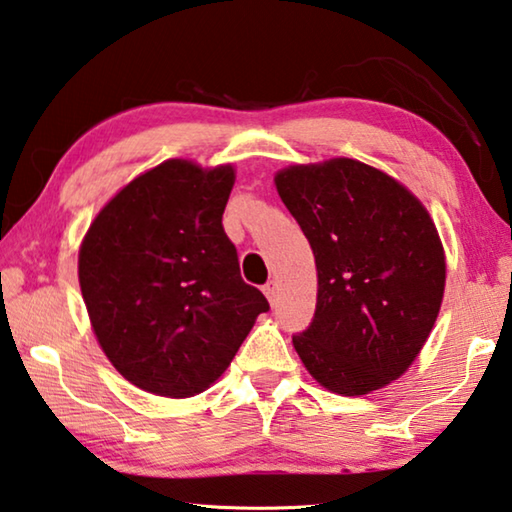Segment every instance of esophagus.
Wrapping results in <instances>:
<instances>
[{
    "label": "esophagus",
    "instance_id": "obj_1",
    "mask_svg": "<svg viewBox=\"0 0 512 512\" xmlns=\"http://www.w3.org/2000/svg\"><path fill=\"white\" fill-rule=\"evenodd\" d=\"M263 292H265V296H267V301L274 305L276 298H278V283H276V281H269V283L263 287Z\"/></svg>",
    "mask_w": 512,
    "mask_h": 512
}]
</instances>
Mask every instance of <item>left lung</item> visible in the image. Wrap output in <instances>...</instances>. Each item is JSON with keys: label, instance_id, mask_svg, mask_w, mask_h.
Here are the masks:
<instances>
[{"label": "left lung", "instance_id": "8db88e82", "mask_svg": "<svg viewBox=\"0 0 512 512\" xmlns=\"http://www.w3.org/2000/svg\"><path fill=\"white\" fill-rule=\"evenodd\" d=\"M316 263V312L292 339L325 390L361 397L406 372L435 327L446 252L412 191L354 158L276 171Z\"/></svg>", "mask_w": 512, "mask_h": 512}]
</instances>
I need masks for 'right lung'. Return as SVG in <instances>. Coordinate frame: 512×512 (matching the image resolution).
Wrapping results in <instances>:
<instances>
[{
	"label": "right lung",
	"mask_w": 512,
	"mask_h": 512,
	"mask_svg": "<svg viewBox=\"0 0 512 512\" xmlns=\"http://www.w3.org/2000/svg\"><path fill=\"white\" fill-rule=\"evenodd\" d=\"M234 182V165L165 160L124 185L82 238L77 278L95 339L144 392H205L269 310L223 229Z\"/></svg>",
	"instance_id": "add662e5"
}]
</instances>
